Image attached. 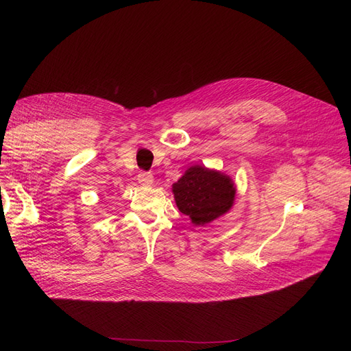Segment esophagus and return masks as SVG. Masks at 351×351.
Listing matches in <instances>:
<instances>
[{
  "label": "esophagus",
  "mask_w": 351,
  "mask_h": 351,
  "mask_svg": "<svg viewBox=\"0 0 351 351\" xmlns=\"http://www.w3.org/2000/svg\"><path fill=\"white\" fill-rule=\"evenodd\" d=\"M137 180H139V183L143 186L154 184V176L151 173H141L139 176H137Z\"/></svg>",
  "instance_id": "esophagus-1"
}]
</instances>
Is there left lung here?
I'll use <instances>...</instances> for the list:
<instances>
[{
    "mask_svg": "<svg viewBox=\"0 0 351 351\" xmlns=\"http://www.w3.org/2000/svg\"><path fill=\"white\" fill-rule=\"evenodd\" d=\"M173 193L178 210L195 226H205L231 209L236 186L226 174L193 165L173 184Z\"/></svg>",
    "mask_w": 351,
    "mask_h": 351,
    "instance_id": "8db88e82",
    "label": "left lung"
}]
</instances>
